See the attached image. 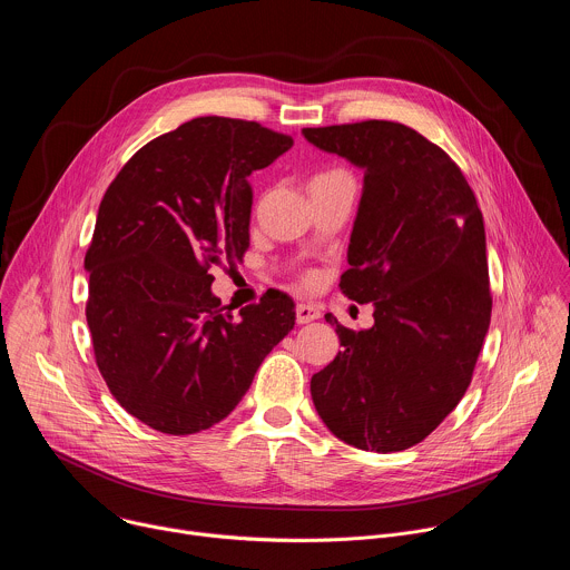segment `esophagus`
<instances>
[{
	"label": "esophagus",
	"instance_id": "obj_1",
	"mask_svg": "<svg viewBox=\"0 0 570 570\" xmlns=\"http://www.w3.org/2000/svg\"><path fill=\"white\" fill-rule=\"evenodd\" d=\"M320 317V308L315 304H297L295 306V320L297 324H306Z\"/></svg>",
	"mask_w": 570,
	"mask_h": 570
}]
</instances>
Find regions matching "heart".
I'll list each match as a JSON object with an SVG mask.
<instances>
[{"label":"heart","mask_w":570,"mask_h":570,"mask_svg":"<svg viewBox=\"0 0 570 570\" xmlns=\"http://www.w3.org/2000/svg\"><path fill=\"white\" fill-rule=\"evenodd\" d=\"M332 174H341V171H330V174H322V176H332ZM315 178H320V176H315ZM304 282H311V277H304Z\"/></svg>","instance_id":"obj_1"}]
</instances>
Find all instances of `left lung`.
I'll use <instances>...</instances> for the list:
<instances>
[{
  "instance_id": "obj_1",
  "label": "left lung",
  "mask_w": 570,
  "mask_h": 570,
  "mask_svg": "<svg viewBox=\"0 0 570 570\" xmlns=\"http://www.w3.org/2000/svg\"><path fill=\"white\" fill-rule=\"evenodd\" d=\"M365 171L341 291L374 304L370 330L327 313L343 350L311 379L315 411L343 442L411 449L464 396L492 320L482 212L455 161L396 121L304 128Z\"/></svg>"
}]
</instances>
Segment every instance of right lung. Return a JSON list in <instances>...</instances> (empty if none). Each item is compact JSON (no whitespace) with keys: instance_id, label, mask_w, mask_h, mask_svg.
Segmentation results:
<instances>
[{"instance_id":"right-lung-1","label":"right lung","mask_w":570,"mask_h":570,"mask_svg":"<svg viewBox=\"0 0 570 570\" xmlns=\"http://www.w3.org/2000/svg\"><path fill=\"white\" fill-rule=\"evenodd\" d=\"M291 146L257 121L198 117L141 146L99 205L86 255L95 358L121 409L159 433L225 420L293 330L286 293L232 315L209 275L248 250V178Z\"/></svg>"}]
</instances>
